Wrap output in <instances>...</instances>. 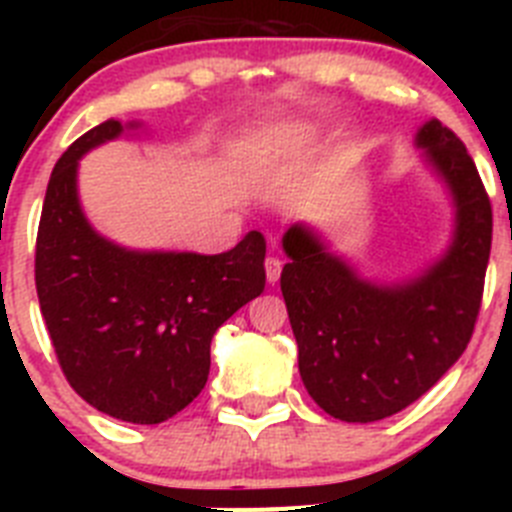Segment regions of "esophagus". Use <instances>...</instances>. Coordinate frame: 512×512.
Returning a JSON list of instances; mask_svg holds the SVG:
<instances>
[{
    "instance_id": "esophagus-1",
    "label": "esophagus",
    "mask_w": 512,
    "mask_h": 512,
    "mask_svg": "<svg viewBox=\"0 0 512 512\" xmlns=\"http://www.w3.org/2000/svg\"><path fill=\"white\" fill-rule=\"evenodd\" d=\"M264 269H266V282L269 284L279 282V274H282V261H279L277 256H269L264 264Z\"/></svg>"
}]
</instances>
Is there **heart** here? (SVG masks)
Here are the masks:
<instances>
[{
    "mask_svg": "<svg viewBox=\"0 0 512 512\" xmlns=\"http://www.w3.org/2000/svg\"><path fill=\"white\" fill-rule=\"evenodd\" d=\"M312 138H315V128H310L305 122H287V125H279L261 138V143L256 146V158L269 164V161H277L287 153L302 151L305 146H310Z\"/></svg>",
    "mask_w": 512,
    "mask_h": 512,
    "instance_id": "heart-1",
    "label": "heart"
}]
</instances>
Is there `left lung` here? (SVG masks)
<instances>
[{
    "instance_id": "obj_1",
    "label": "left lung",
    "mask_w": 512,
    "mask_h": 512,
    "mask_svg": "<svg viewBox=\"0 0 512 512\" xmlns=\"http://www.w3.org/2000/svg\"><path fill=\"white\" fill-rule=\"evenodd\" d=\"M425 166L454 205L446 251L418 277H361L305 223L284 233L282 295L305 390L346 423L390 418L431 390L464 354L479 315L492 207L464 143L438 120L415 133Z\"/></svg>"
}]
</instances>
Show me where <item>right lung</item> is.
Returning <instances> with one entry per match:
<instances>
[{"mask_svg":"<svg viewBox=\"0 0 512 512\" xmlns=\"http://www.w3.org/2000/svg\"><path fill=\"white\" fill-rule=\"evenodd\" d=\"M104 120L58 158L45 189L35 287L58 364L76 395L125 423L156 425L200 395L215 330L264 292L259 230L215 256L138 251L92 228L79 200V161L138 130Z\"/></svg>","mask_w":512,"mask_h":512,"instance_id":"add662e5","label":"right lung"}]
</instances>
